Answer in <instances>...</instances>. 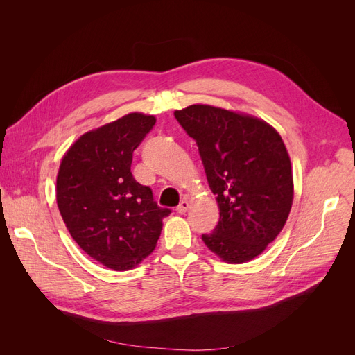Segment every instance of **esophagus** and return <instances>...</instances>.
I'll list each match as a JSON object with an SVG mask.
<instances>
[{
  "label": "esophagus",
  "instance_id": "1",
  "mask_svg": "<svg viewBox=\"0 0 355 355\" xmlns=\"http://www.w3.org/2000/svg\"><path fill=\"white\" fill-rule=\"evenodd\" d=\"M190 209V202L187 201V200H182L181 202H180V206L177 207V213H180V214H185L187 213V210Z\"/></svg>",
  "mask_w": 355,
  "mask_h": 355
}]
</instances>
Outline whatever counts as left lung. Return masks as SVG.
I'll use <instances>...</instances> for the list:
<instances>
[{
    "mask_svg": "<svg viewBox=\"0 0 355 355\" xmlns=\"http://www.w3.org/2000/svg\"><path fill=\"white\" fill-rule=\"evenodd\" d=\"M174 116L197 142L220 209L218 225L202 241L225 262H249L281 233L292 207V166L281 135L262 119L210 105Z\"/></svg>",
    "mask_w": 355,
    "mask_h": 355,
    "instance_id": "1",
    "label": "left lung"
}]
</instances>
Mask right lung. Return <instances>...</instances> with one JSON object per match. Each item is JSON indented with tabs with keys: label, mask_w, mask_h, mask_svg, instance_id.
Masks as SVG:
<instances>
[{
	"label": "right lung",
	"mask_w": 355,
	"mask_h": 355,
	"mask_svg": "<svg viewBox=\"0 0 355 355\" xmlns=\"http://www.w3.org/2000/svg\"><path fill=\"white\" fill-rule=\"evenodd\" d=\"M155 118L134 112L83 134L64 154L55 185L58 206L74 241L92 259L129 270L157 246L170 209L132 173V154Z\"/></svg>",
	"instance_id": "add662e5"
}]
</instances>
